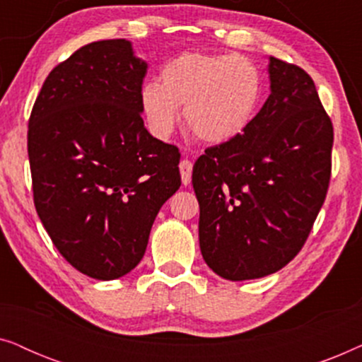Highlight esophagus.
<instances>
[{
  "label": "esophagus",
  "instance_id": "esophagus-1",
  "mask_svg": "<svg viewBox=\"0 0 362 362\" xmlns=\"http://www.w3.org/2000/svg\"><path fill=\"white\" fill-rule=\"evenodd\" d=\"M180 173L182 185L187 186L191 182V173H192V163L189 160H182L180 163Z\"/></svg>",
  "mask_w": 362,
  "mask_h": 362
}]
</instances>
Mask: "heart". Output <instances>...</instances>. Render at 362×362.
<instances>
[{"instance_id": "b5f03b06", "label": "heart", "mask_w": 362, "mask_h": 362, "mask_svg": "<svg viewBox=\"0 0 362 362\" xmlns=\"http://www.w3.org/2000/svg\"><path fill=\"white\" fill-rule=\"evenodd\" d=\"M264 98V77L239 54L189 51L163 64L160 83L140 90L141 112L158 138H170L181 118L207 145H224L252 125Z\"/></svg>"}]
</instances>
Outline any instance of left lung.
Segmentation results:
<instances>
[{
	"label": "left lung",
	"mask_w": 362,
	"mask_h": 362,
	"mask_svg": "<svg viewBox=\"0 0 362 362\" xmlns=\"http://www.w3.org/2000/svg\"><path fill=\"white\" fill-rule=\"evenodd\" d=\"M267 71L270 95L252 125L192 168L202 259L230 281L262 279L295 259L331 176L333 125L311 77L272 56Z\"/></svg>",
	"instance_id": "8db88e82"
}]
</instances>
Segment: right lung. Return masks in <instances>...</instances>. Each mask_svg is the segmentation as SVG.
I'll list each match as a JSON object with an SVG mask.
<instances>
[{
  "mask_svg": "<svg viewBox=\"0 0 362 362\" xmlns=\"http://www.w3.org/2000/svg\"><path fill=\"white\" fill-rule=\"evenodd\" d=\"M146 69L127 39L87 44L52 69L29 118L39 219L64 259L97 280L140 264L158 211L181 186L177 148L143 123Z\"/></svg>",
  "mask_w": 362,
  "mask_h": 362,
  "instance_id": "1",
  "label": "right lung"
}]
</instances>
